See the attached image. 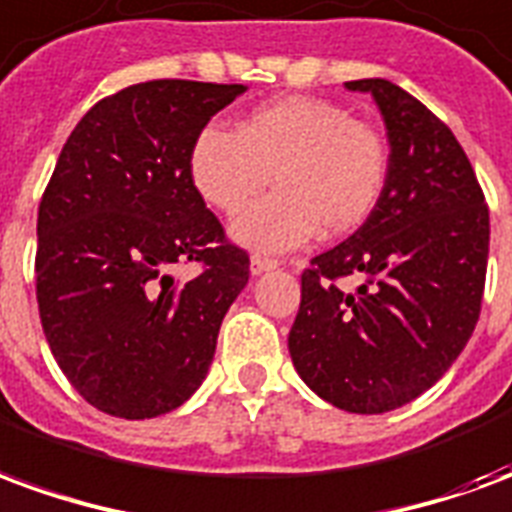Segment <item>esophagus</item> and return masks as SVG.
<instances>
[{
    "instance_id": "34e87169",
    "label": "esophagus",
    "mask_w": 512,
    "mask_h": 512,
    "mask_svg": "<svg viewBox=\"0 0 512 512\" xmlns=\"http://www.w3.org/2000/svg\"><path fill=\"white\" fill-rule=\"evenodd\" d=\"M274 268H279V260H274V257L252 255V260H249V271H252L255 277L266 274V271H274Z\"/></svg>"
}]
</instances>
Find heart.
Returning a JSON list of instances; mask_svg holds the SVG:
<instances>
[{
    "label": "heart",
    "instance_id": "heart-1",
    "mask_svg": "<svg viewBox=\"0 0 512 512\" xmlns=\"http://www.w3.org/2000/svg\"><path fill=\"white\" fill-rule=\"evenodd\" d=\"M194 189L211 208L235 213L266 189L277 191L235 216L230 233L257 252H288L321 230H359L386 180L384 139L348 109L290 95L241 120L238 131L205 126L189 153Z\"/></svg>",
    "mask_w": 512,
    "mask_h": 512
}]
</instances>
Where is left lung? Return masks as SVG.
<instances>
[{
    "label": "left lung",
    "instance_id": "8db88e82",
    "mask_svg": "<svg viewBox=\"0 0 512 512\" xmlns=\"http://www.w3.org/2000/svg\"><path fill=\"white\" fill-rule=\"evenodd\" d=\"M345 87L373 95L384 117V191L367 222L301 274L288 348L326 403L384 414L436 384L469 343L491 227L469 158L428 106L386 79ZM343 276L360 288L340 289Z\"/></svg>",
    "mask_w": 512,
    "mask_h": 512
}]
</instances>
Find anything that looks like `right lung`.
Listing matches in <instances>:
<instances>
[{
    "instance_id": "obj_1",
    "label": "right lung",
    "mask_w": 512,
    "mask_h": 512,
    "mask_svg": "<svg viewBox=\"0 0 512 512\" xmlns=\"http://www.w3.org/2000/svg\"><path fill=\"white\" fill-rule=\"evenodd\" d=\"M244 84L156 79L87 112L38 211L40 323L73 389L104 414L183 406L216 351L249 255L224 241L189 172L194 139ZM203 263L180 283L178 262Z\"/></svg>"
}]
</instances>
